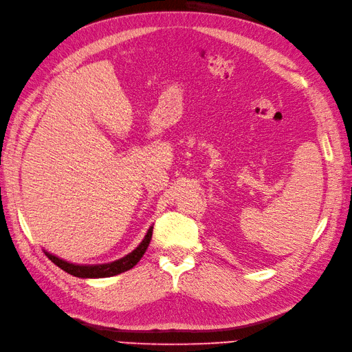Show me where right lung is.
I'll return each instance as SVG.
<instances>
[{"label": "right lung", "mask_w": 352, "mask_h": 352, "mask_svg": "<svg viewBox=\"0 0 352 352\" xmlns=\"http://www.w3.org/2000/svg\"><path fill=\"white\" fill-rule=\"evenodd\" d=\"M152 230L153 228H149L147 230L144 239L140 242V245L131 252L129 254H126L122 259H117L114 262L110 263H99V265H76V263H70L66 262L60 257L54 256L48 252H45V254L48 256V259L51 262H54L57 265L58 268H61L63 271H66L67 274L75 276V277H81V278H104V277H111V276H117L120 272L128 271L131 268H134L135 265L138 263V261L142 259L143 254L146 253L147 247H149V242L152 239Z\"/></svg>", "instance_id": "obj_1"}]
</instances>
